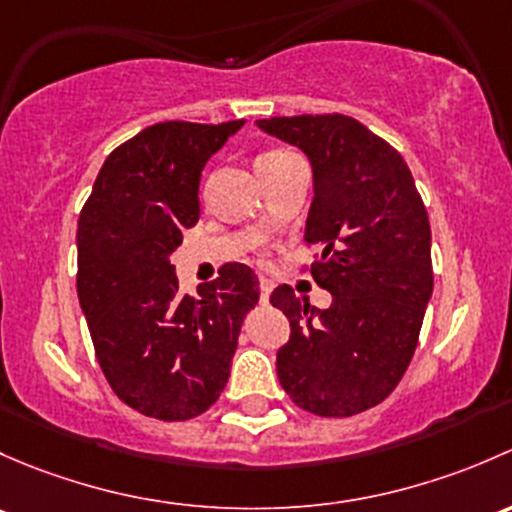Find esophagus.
<instances>
[{
  "instance_id": "34e87169",
  "label": "esophagus",
  "mask_w": 512,
  "mask_h": 512,
  "mask_svg": "<svg viewBox=\"0 0 512 512\" xmlns=\"http://www.w3.org/2000/svg\"><path fill=\"white\" fill-rule=\"evenodd\" d=\"M258 286H261V303H268V295H271V291H273V281L261 278V283H258Z\"/></svg>"
}]
</instances>
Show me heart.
Returning <instances> with one entry per match:
<instances>
[{
    "instance_id": "1",
    "label": "heart",
    "mask_w": 512,
    "mask_h": 512,
    "mask_svg": "<svg viewBox=\"0 0 512 512\" xmlns=\"http://www.w3.org/2000/svg\"><path fill=\"white\" fill-rule=\"evenodd\" d=\"M286 155H291V152H286V150H271V152H263V155L258 157V160H256V165H263V162L278 160V157H286Z\"/></svg>"
}]
</instances>
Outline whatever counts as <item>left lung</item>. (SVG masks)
I'll return each mask as SVG.
<instances>
[{"instance_id": "1", "label": "left lung", "mask_w": 512, "mask_h": 512, "mask_svg": "<svg viewBox=\"0 0 512 512\" xmlns=\"http://www.w3.org/2000/svg\"><path fill=\"white\" fill-rule=\"evenodd\" d=\"M313 165L305 244L330 308H310L291 286L271 303L291 323L276 355L281 387L300 409L352 416L392 394L416 350L434 291L431 229L421 194L397 150L350 115L256 120Z\"/></svg>"}]
</instances>
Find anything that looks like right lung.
<instances>
[{
    "label": "right lung",
    "instance_id": "obj_1",
    "mask_svg": "<svg viewBox=\"0 0 512 512\" xmlns=\"http://www.w3.org/2000/svg\"><path fill=\"white\" fill-rule=\"evenodd\" d=\"M244 120H167L115 147L78 217V300L98 365L128 407L162 421L207 412L224 392L258 278L224 263L179 295L170 254L199 221V177Z\"/></svg>",
    "mask_w": 512,
    "mask_h": 512
}]
</instances>
